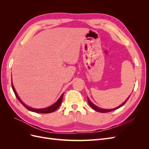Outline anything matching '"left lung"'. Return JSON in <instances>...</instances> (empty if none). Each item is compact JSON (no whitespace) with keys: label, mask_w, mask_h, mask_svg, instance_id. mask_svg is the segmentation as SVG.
I'll use <instances>...</instances> for the list:
<instances>
[{"label":"left lung","mask_w":149,"mask_h":149,"mask_svg":"<svg viewBox=\"0 0 149 149\" xmlns=\"http://www.w3.org/2000/svg\"><path fill=\"white\" fill-rule=\"evenodd\" d=\"M130 97V96H129ZM129 97L127 99V100L126 101H125V102H123V104H122L121 105H120L119 106H118V107H116V108H114V109H102V108H100V107H97L96 106H95L94 104H93L91 102V101L89 100V99L88 97V104H89V106H91L93 109H94V110H95L96 111H97V112H102V113H106V112H111V111H115V110H116V109H119V108H120V107H122L123 106H124L125 104V102L127 101V100H129Z\"/></svg>","instance_id":"8db88e82"}]
</instances>
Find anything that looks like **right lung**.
Listing matches in <instances>:
<instances>
[{
    "mask_svg": "<svg viewBox=\"0 0 149 149\" xmlns=\"http://www.w3.org/2000/svg\"><path fill=\"white\" fill-rule=\"evenodd\" d=\"M12 88L13 92H14L15 94V96L17 97V98L18 99V100H19L21 103L23 105L25 108H26L28 110L30 111H32V112H37V113H42V114H47V113H51V112H53L55 111H56L58 107H60V106L61 105V102H62V100H63V94H62V95L60 96V97L59 98V100H58L55 104H54L53 105L49 106L48 107H46V108H43V109H33V108H31L27 106H26L25 104L22 102L20 99L19 98V97L18 96L17 94L15 91V90L13 88V85H12Z\"/></svg>",
    "mask_w": 149,
    "mask_h": 149,
    "instance_id": "obj_1",
    "label": "right lung"
}]
</instances>
